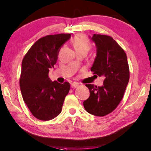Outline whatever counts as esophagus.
<instances>
[{
	"label": "esophagus",
	"instance_id": "esophagus-1",
	"mask_svg": "<svg viewBox=\"0 0 151 151\" xmlns=\"http://www.w3.org/2000/svg\"><path fill=\"white\" fill-rule=\"evenodd\" d=\"M78 86V83H73L71 84V87H73V88H76Z\"/></svg>",
	"mask_w": 151,
	"mask_h": 151
}]
</instances>
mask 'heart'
Masks as SVG:
<instances>
[{
  "instance_id": "1",
  "label": "heart",
  "mask_w": 151,
  "mask_h": 151,
  "mask_svg": "<svg viewBox=\"0 0 151 151\" xmlns=\"http://www.w3.org/2000/svg\"><path fill=\"white\" fill-rule=\"evenodd\" d=\"M73 46L76 51L85 50L88 51L91 48V44L84 36L79 35L75 37L73 41Z\"/></svg>"
}]
</instances>
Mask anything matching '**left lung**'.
Masks as SVG:
<instances>
[{
	"instance_id": "left-lung-1",
	"label": "left lung",
	"mask_w": 151,
	"mask_h": 151,
	"mask_svg": "<svg viewBox=\"0 0 151 151\" xmlns=\"http://www.w3.org/2000/svg\"><path fill=\"white\" fill-rule=\"evenodd\" d=\"M91 39L96 46L91 70L105 79L100 87L85 85L90 96L83 106L89 113L103 116L113 111L122 100L129 79V65L124 50L111 37L95 34Z\"/></svg>"
}]
</instances>
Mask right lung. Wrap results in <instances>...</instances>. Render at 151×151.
<instances>
[{"label":"right lung","mask_w":151,"mask_h":151,"mask_svg":"<svg viewBox=\"0 0 151 151\" xmlns=\"http://www.w3.org/2000/svg\"><path fill=\"white\" fill-rule=\"evenodd\" d=\"M70 37V34H59L40 38L22 60L19 79L22 98L39 120L49 121L59 115L69 92V83L52 82L48 74L57 62L61 47Z\"/></svg>","instance_id":"add662e5"}]
</instances>
